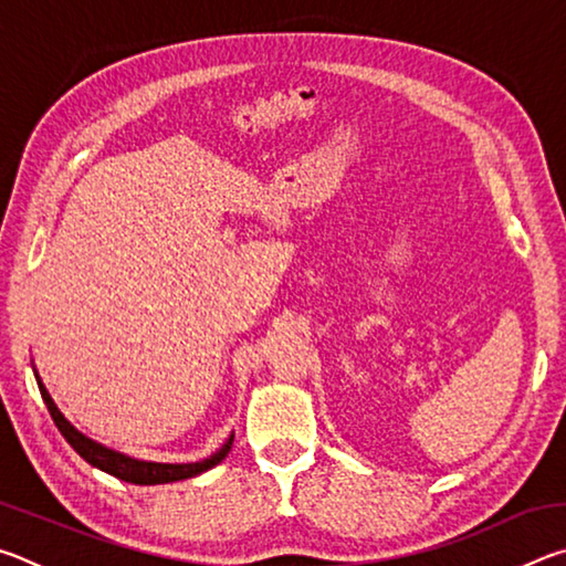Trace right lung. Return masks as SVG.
Here are the masks:
<instances>
[{"label":"right lung","instance_id":"add662e5","mask_svg":"<svg viewBox=\"0 0 566 566\" xmlns=\"http://www.w3.org/2000/svg\"><path fill=\"white\" fill-rule=\"evenodd\" d=\"M36 377V375H34ZM36 385H40L42 391V399L46 409H50V415L54 419L56 429H60L62 437L66 442L72 444V449L76 454H80L84 462H90L92 467L102 469V472H107L112 476L122 479V482H132V484H167V482H179V479H189V476H197L207 472V469L217 467L222 459L229 454V449H232L234 442V434L227 439L222 444V449H217L212 457L202 459V462H191V464H161V462H142V459H132L122 452H114V449L104 447L99 442H94V439L84 437L80 429H74V424L64 419V415L60 409H56L54 399L50 397V391L42 385V379L36 377Z\"/></svg>","mask_w":566,"mask_h":566}]
</instances>
